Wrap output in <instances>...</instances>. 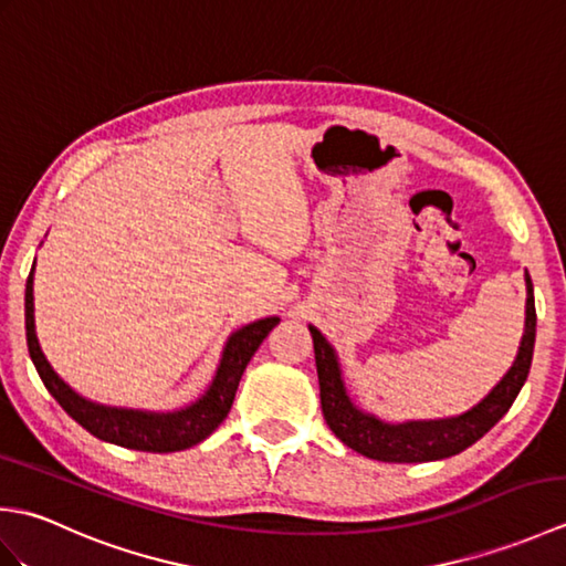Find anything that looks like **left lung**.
Listing matches in <instances>:
<instances>
[{"mask_svg":"<svg viewBox=\"0 0 566 566\" xmlns=\"http://www.w3.org/2000/svg\"><path fill=\"white\" fill-rule=\"evenodd\" d=\"M527 302H525V333L515 355L513 367L506 371L484 401H479L472 411L454 418L440 420H408V423H384V420L369 416L350 401L345 391L338 355L331 343L323 338L321 331L308 326L314 338L321 408L328 428L340 438L347 448L379 462H432L444 457L460 454L469 444L494 428L499 420L509 413L515 396L521 394L533 363L535 347V296L531 274L525 272Z\"/></svg>","mask_w":566,"mask_h":566,"instance_id":"1","label":"left lung"}]
</instances>
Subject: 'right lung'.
<instances>
[{
	"label": "right lung",
	"mask_w": 566,
	"mask_h": 566,
	"mask_svg": "<svg viewBox=\"0 0 566 566\" xmlns=\"http://www.w3.org/2000/svg\"><path fill=\"white\" fill-rule=\"evenodd\" d=\"M33 268L27 280V343L33 365L39 369V377L43 379L45 389L53 394V399L65 408V413L72 420H77L84 430H90L94 438L122 444V448L128 450L179 452L201 440H207L211 432L223 423L228 411H231L240 377H243L250 357L255 355L260 343L268 338V333L280 323V318L270 316L238 328L223 347L219 369H216V377L209 384V389L203 391L201 399L179 408V411L153 413L138 411V408L94 403L80 396L75 389H70L67 384L57 377V371L51 367V363H48L41 350L39 338H35Z\"/></svg>",
	"instance_id": "obj_1"
}]
</instances>
